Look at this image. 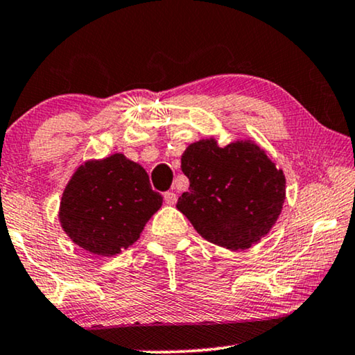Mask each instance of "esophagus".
Instances as JSON below:
<instances>
[{"instance_id": "esophagus-1", "label": "esophagus", "mask_w": 355, "mask_h": 355, "mask_svg": "<svg viewBox=\"0 0 355 355\" xmlns=\"http://www.w3.org/2000/svg\"><path fill=\"white\" fill-rule=\"evenodd\" d=\"M164 202H166L168 205H174V203L178 202V196H176V192L169 191V192L164 193Z\"/></svg>"}]
</instances>
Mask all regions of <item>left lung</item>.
<instances>
[{"instance_id": "8db88e82", "label": "left lung", "mask_w": 355, "mask_h": 355, "mask_svg": "<svg viewBox=\"0 0 355 355\" xmlns=\"http://www.w3.org/2000/svg\"><path fill=\"white\" fill-rule=\"evenodd\" d=\"M189 191L178 200L203 239L230 250H245L268 234L283 210L286 178L254 140L220 147L202 139L181 157Z\"/></svg>"}]
</instances>
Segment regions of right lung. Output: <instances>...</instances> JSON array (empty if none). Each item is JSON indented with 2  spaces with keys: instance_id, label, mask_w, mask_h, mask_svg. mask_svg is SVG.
Segmentation results:
<instances>
[{
  "instance_id": "obj_1",
  "label": "right lung",
  "mask_w": 355,
  "mask_h": 355,
  "mask_svg": "<svg viewBox=\"0 0 355 355\" xmlns=\"http://www.w3.org/2000/svg\"><path fill=\"white\" fill-rule=\"evenodd\" d=\"M162 203L147 171L114 153L76 169L62 192L58 218L74 244L94 255L113 257L139 239Z\"/></svg>"
}]
</instances>
